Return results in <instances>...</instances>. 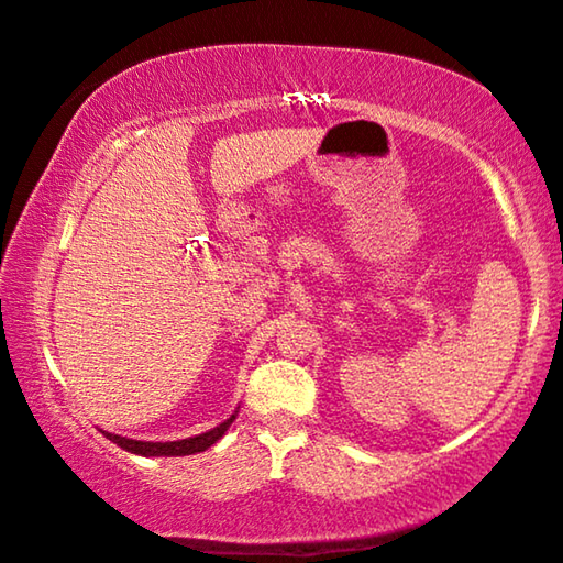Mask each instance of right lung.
Returning a JSON list of instances; mask_svg holds the SVG:
<instances>
[{
  "label": "right lung",
  "mask_w": 563,
  "mask_h": 563,
  "mask_svg": "<svg viewBox=\"0 0 563 563\" xmlns=\"http://www.w3.org/2000/svg\"><path fill=\"white\" fill-rule=\"evenodd\" d=\"M236 418V410L232 416L227 418L224 423H219L217 429L199 433V437L191 439H180V441H137V439H126V437H117V433H107L104 437L109 441H114L117 446L130 451V454H140V456H188V454H199V451H206L211 443H217L224 431L232 426V421Z\"/></svg>",
  "instance_id": "add662e5"
}]
</instances>
